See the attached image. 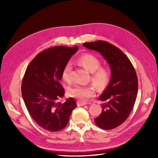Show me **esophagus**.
Here are the masks:
<instances>
[{"label":"esophagus","mask_w":158,"mask_h":158,"mask_svg":"<svg viewBox=\"0 0 158 158\" xmlns=\"http://www.w3.org/2000/svg\"><path fill=\"white\" fill-rule=\"evenodd\" d=\"M85 105H86V103H84V102H77V106H85Z\"/></svg>","instance_id":"34e87169"}]
</instances>
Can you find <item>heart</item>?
<instances>
[{"label": "heart", "instance_id": "1", "mask_svg": "<svg viewBox=\"0 0 158 158\" xmlns=\"http://www.w3.org/2000/svg\"><path fill=\"white\" fill-rule=\"evenodd\" d=\"M78 61L85 69L92 73V80L95 86L99 89H103L107 86L111 78L110 72L106 68L100 67L101 62L97 56L92 54H84L80 57ZM72 68V63L69 62L65 64L62 72V78L66 82L70 80ZM68 93L70 96L78 99L81 102H87L95 95V89L92 85H75L69 88Z\"/></svg>", "mask_w": 158, "mask_h": 158}]
</instances>
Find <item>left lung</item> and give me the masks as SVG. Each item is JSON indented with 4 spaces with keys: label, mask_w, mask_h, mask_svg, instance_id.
Instances as JSON below:
<instances>
[{
    "label": "left lung",
    "mask_w": 158,
    "mask_h": 158,
    "mask_svg": "<svg viewBox=\"0 0 158 158\" xmlns=\"http://www.w3.org/2000/svg\"><path fill=\"white\" fill-rule=\"evenodd\" d=\"M90 50L99 52L111 70V78L99 99L102 111L94 119L95 125L111 130L125 122L133 109L138 92V78L130 60L117 47L105 41L83 44Z\"/></svg>",
    "instance_id": "8db88e82"
}]
</instances>
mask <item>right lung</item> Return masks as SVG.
Instances as JSON below:
<instances>
[{
    "instance_id": "1",
    "label": "right lung",
    "mask_w": 158,
    "mask_h": 158,
    "mask_svg": "<svg viewBox=\"0 0 158 158\" xmlns=\"http://www.w3.org/2000/svg\"><path fill=\"white\" fill-rule=\"evenodd\" d=\"M78 49L77 46H56L42 51L31 61L23 76L22 95L27 111L38 125L48 131L63 129L77 107L73 98L64 103L57 100L64 94L62 72Z\"/></svg>"
}]
</instances>
